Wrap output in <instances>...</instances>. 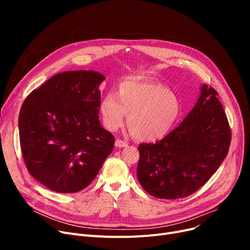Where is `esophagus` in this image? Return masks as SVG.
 Segmentation results:
<instances>
[{
	"label": "esophagus",
	"mask_w": 250,
	"mask_h": 250,
	"mask_svg": "<svg viewBox=\"0 0 250 250\" xmlns=\"http://www.w3.org/2000/svg\"><path fill=\"white\" fill-rule=\"evenodd\" d=\"M114 145L116 147H118V148H124V147H127V143L123 141V140H121V139H117L115 141V143H114Z\"/></svg>",
	"instance_id": "1"
}]
</instances>
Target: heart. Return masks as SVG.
I'll use <instances>...</instances> for the list:
<instances>
[{
    "mask_svg": "<svg viewBox=\"0 0 250 250\" xmlns=\"http://www.w3.org/2000/svg\"><path fill=\"white\" fill-rule=\"evenodd\" d=\"M99 110L108 130L124 125L125 115L132 134L142 141L164 138L176 125L182 107L178 96L168 88L154 81L125 80L116 94L108 92L101 99Z\"/></svg>",
    "mask_w": 250,
    "mask_h": 250,
    "instance_id": "1",
    "label": "heart"
}]
</instances>
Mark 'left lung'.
<instances>
[{
    "mask_svg": "<svg viewBox=\"0 0 250 250\" xmlns=\"http://www.w3.org/2000/svg\"><path fill=\"white\" fill-rule=\"evenodd\" d=\"M231 129L218 92L203 85L183 122L161 141L141 144L137 176L148 193L175 200L195 192L226 158Z\"/></svg>",
    "mask_w": 250,
    "mask_h": 250,
    "instance_id": "left-lung-1",
    "label": "left lung"
}]
</instances>
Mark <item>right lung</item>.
I'll return each instance as SVG.
<instances>
[{
  "mask_svg": "<svg viewBox=\"0 0 250 250\" xmlns=\"http://www.w3.org/2000/svg\"><path fill=\"white\" fill-rule=\"evenodd\" d=\"M103 80L94 71L60 73L22 104L18 125L23 160L50 190L84 189L113 150L114 137L98 117Z\"/></svg>",
  "mask_w": 250,
  "mask_h": 250,
  "instance_id": "right-lung-1",
  "label": "right lung"
}]
</instances>
